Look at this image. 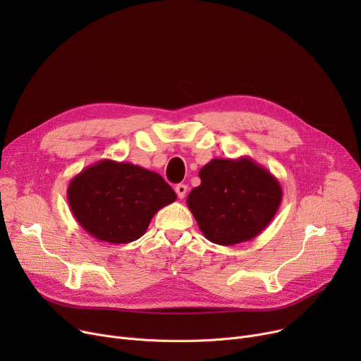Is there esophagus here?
<instances>
[{"label":"esophagus","mask_w":361,"mask_h":361,"mask_svg":"<svg viewBox=\"0 0 361 361\" xmlns=\"http://www.w3.org/2000/svg\"><path fill=\"white\" fill-rule=\"evenodd\" d=\"M176 193L180 199H184V196L187 195V185L185 184H177L176 185Z\"/></svg>","instance_id":"obj_1"}]
</instances>
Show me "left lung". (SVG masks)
<instances>
[{
	"label": "left lung",
	"instance_id": "obj_1",
	"mask_svg": "<svg viewBox=\"0 0 361 361\" xmlns=\"http://www.w3.org/2000/svg\"><path fill=\"white\" fill-rule=\"evenodd\" d=\"M187 196L202 234L215 244L250 241L271 224L282 200L279 181L249 157L212 159Z\"/></svg>",
	"mask_w": 361,
	"mask_h": 361
}]
</instances>
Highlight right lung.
Segmentation results:
<instances>
[{"label":"right lung","instance_id":"add662e5","mask_svg":"<svg viewBox=\"0 0 361 361\" xmlns=\"http://www.w3.org/2000/svg\"><path fill=\"white\" fill-rule=\"evenodd\" d=\"M176 199V192L154 171L112 159L86 166L67 188L75 221L93 238L111 244L140 238L154 215Z\"/></svg>","mask_w":361,"mask_h":361}]
</instances>
